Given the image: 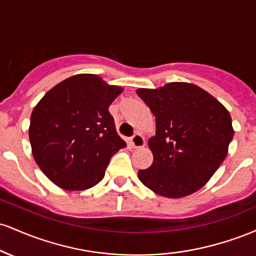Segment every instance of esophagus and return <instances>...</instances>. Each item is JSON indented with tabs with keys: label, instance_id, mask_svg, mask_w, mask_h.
Here are the masks:
<instances>
[{
	"label": "esophagus",
	"instance_id": "34e87169",
	"mask_svg": "<svg viewBox=\"0 0 256 256\" xmlns=\"http://www.w3.org/2000/svg\"><path fill=\"white\" fill-rule=\"evenodd\" d=\"M130 143L134 148H142V146H144V144H146V140H144V137H143L142 134H136L134 136L131 137Z\"/></svg>",
	"mask_w": 256,
	"mask_h": 256
}]
</instances>
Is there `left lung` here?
I'll return each mask as SVG.
<instances>
[{"mask_svg":"<svg viewBox=\"0 0 256 256\" xmlns=\"http://www.w3.org/2000/svg\"><path fill=\"white\" fill-rule=\"evenodd\" d=\"M136 92L150 108L156 126L148 140L152 164L140 170L138 178L164 198L196 192L228 155L234 132L230 113L210 92L184 82Z\"/></svg>","mask_w":256,"mask_h":256,"instance_id":"1","label":"left lung"}]
</instances>
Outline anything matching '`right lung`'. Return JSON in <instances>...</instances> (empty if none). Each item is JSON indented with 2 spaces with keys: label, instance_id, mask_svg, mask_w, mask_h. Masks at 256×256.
I'll use <instances>...</instances> for the list:
<instances>
[{
  "label": "right lung",
  "instance_id": "1",
  "mask_svg": "<svg viewBox=\"0 0 256 256\" xmlns=\"http://www.w3.org/2000/svg\"><path fill=\"white\" fill-rule=\"evenodd\" d=\"M122 88L96 74H76L52 88L31 114L34 161L55 185L86 190L104 177L110 158L126 143L108 108Z\"/></svg>",
  "mask_w": 256,
  "mask_h": 256
}]
</instances>
